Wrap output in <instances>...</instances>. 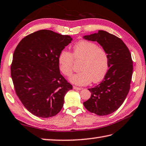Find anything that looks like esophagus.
Returning <instances> with one entry per match:
<instances>
[{"instance_id":"obj_1","label":"esophagus","mask_w":146,"mask_h":146,"mask_svg":"<svg viewBox=\"0 0 146 146\" xmlns=\"http://www.w3.org/2000/svg\"><path fill=\"white\" fill-rule=\"evenodd\" d=\"M73 89L74 90H81L82 88V87H76V86H74Z\"/></svg>"}]
</instances>
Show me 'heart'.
<instances>
[{
  "label": "heart",
  "instance_id": "heart-1",
  "mask_svg": "<svg viewBox=\"0 0 146 146\" xmlns=\"http://www.w3.org/2000/svg\"><path fill=\"white\" fill-rule=\"evenodd\" d=\"M74 59L81 60V72L71 77L70 81L86 86L92 81L99 82L104 78L109 69V58L104 48L93 42L80 40L74 45L72 54L63 50L58 57L59 69L67 77L72 76Z\"/></svg>",
  "mask_w": 146,
  "mask_h": 146
}]
</instances>
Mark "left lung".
Instances as JSON below:
<instances>
[{
	"label": "left lung",
	"instance_id": "left-lung-1",
	"mask_svg": "<svg viewBox=\"0 0 146 146\" xmlns=\"http://www.w3.org/2000/svg\"><path fill=\"white\" fill-rule=\"evenodd\" d=\"M83 38L98 42L104 48L109 67L102 81L88 89L91 96L83 103L84 106L98 115L112 114L122 104L130 89L133 71L130 51L121 38L104 31L84 35Z\"/></svg>",
	"mask_w": 146,
	"mask_h": 146
}]
</instances>
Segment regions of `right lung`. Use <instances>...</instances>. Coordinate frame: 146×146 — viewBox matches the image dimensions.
I'll list each match as a JSON object with an SVG mask.
<instances>
[{"mask_svg": "<svg viewBox=\"0 0 146 146\" xmlns=\"http://www.w3.org/2000/svg\"><path fill=\"white\" fill-rule=\"evenodd\" d=\"M72 40L69 35L40 30L21 40L13 55L11 77L24 106L42 118L57 115L72 86L61 75L58 57Z\"/></svg>", "mask_w": 146, "mask_h": 146, "instance_id": "1", "label": "right lung"}]
</instances>
